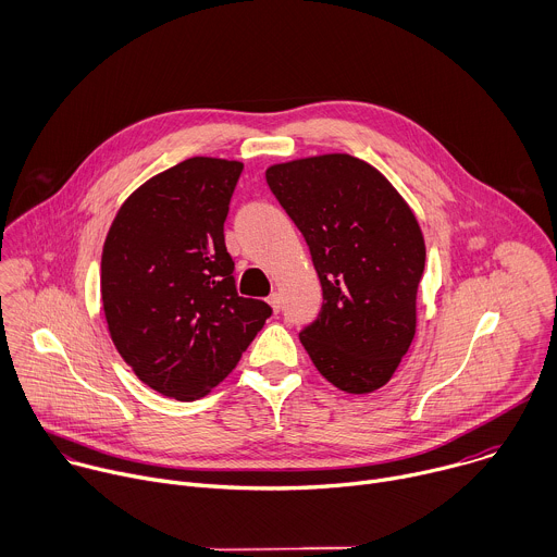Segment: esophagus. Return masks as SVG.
Listing matches in <instances>:
<instances>
[{
  "label": "esophagus",
  "mask_w": 557,
  "mask_h": 557,
  "mask_svg": "<svg viewBox=\"0 0 557 557\" xmlns=\"http://www.w3.org/2000/svg\"><path fill=\"white\" fill-rule=\"evenodd\" d=\"M268 302H270V307L274 309V311H278L281 309V294L278 292H274V294H270V298H268Z\"/></svg>",
  "instance_id": "34e87169"
}]
</instances>
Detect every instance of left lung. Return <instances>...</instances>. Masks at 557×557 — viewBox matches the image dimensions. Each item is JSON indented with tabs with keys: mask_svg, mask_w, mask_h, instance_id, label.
<instances>
[{
	"mask_svg": "<svg viewBox=\"0 0 557 557\" xmlns=\"http://www.w3.org/2000/svg\"><path fill=\"white\" fill-rule=\"evenodd\" d=\"M265 180L302 233L322 285V309L298 333L305 351L345 393L382 388L417 331L425 244L412 208L349 153L272 164Z\"/></svg>",
	"mask_w": 557,
	"mask_h": 557,
	"instance_id": "obj_1",
	"label": "left lung"
}]
</instances>
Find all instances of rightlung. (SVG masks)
<instances>
[{"mask_svg": "<svg viewBox=\"0 0 557 557\" xmlns=\"http://www.w3.org/2000/svg\"><path fill=\"white\" fill-rule=\"evenodd\" d=\"M244 162L188 158L138 186L111 221L100 296L111 343L164 397L208 395L272 309L237 294L224 221Z\"/></svg>", "mask_w": 557, "mask_h": 557, "instance_id": "1", "label": "right lung"}]
</instances>
